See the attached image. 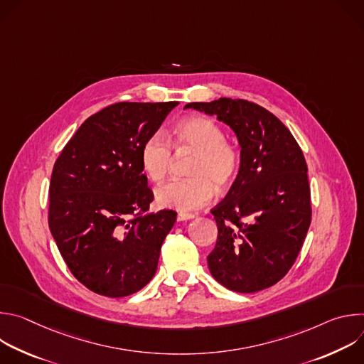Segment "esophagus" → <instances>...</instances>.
<instances>
[{"label":"esophagus","instance_id":"34e87169","mask_svg":"<svg viewBox=\"0 0 364 364\" xmlns=\"http://www.w3.org/2000/svg\"><path fill=\"white\" fill-rule=\"evenodd\" d=\"M196 216L193 213H178L177 215V220L183 222V220H188V219H194Z\"/></svg>","mask_w":364,"mask_h":364}]
</instances>
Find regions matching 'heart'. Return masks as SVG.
<instances>
[{
	"mask_svg": "<svg viewBox=\"0 0 364 364\" xmlns=\"http://www.w3.org/2000/svg\"><path fill=\"white\" fill-rule=\"evenodd\" d=\"M178 152H193L188 167L190 178L171 180L155 190V198L163 207L180 212L196 210L209 203L219 191L229 190L237 180L242 166L239 148L226 141L219 124L205 117H191L181 121L171 139ZM141 167L145 176L159 183L166 178L173 166V148L159 132L149 135L141 148Z\"/></svg>",
	"mask_w": 364,
	"mask_h": 364,
	"instance_id": "heart-1",
	"label": "heart"
}]
</instances>
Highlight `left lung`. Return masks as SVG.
I'll return each instance as SVG.
<instances>
[{"mask_svg":"<svg viewBox=\"0 0 364 364\" xmlns=\"http://www.w3.org/2000/svg\"><path fill=\"white\" fill-rule=\"evenodd\" d=\"M186 108L218 115L242 148L239 177L210 210L218 242L207 256L209 269L235 292L269 288L295 264L311 223L304 154L289 129L257 103L220 97Z\"/></svg>","mask_w":364,"mask_h":364,"instance_id":"1","label":"left lung"}]
</instances>
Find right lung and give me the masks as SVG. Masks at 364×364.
<instances>
[{"mask_svg": "<svg viewBox=\"0 0 364 364\" xmlns=\"http://www.w3.org/2000/svg\"><path fill=\"white\" fill-rule=\"evenodd\" d=\"M178 102H118L89 117L62 149L48 187V228L73 277L109 298L155 275L177 213H149L141 148Z\"/></svg>", "mask_w": 364, "mask_h": 364, "instance_id": "1", "label": "right lung"}]
</instances>
